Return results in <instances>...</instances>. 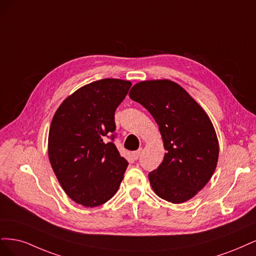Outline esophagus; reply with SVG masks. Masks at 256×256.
Instances as JSON below:
<instances>
[{"instance_id": "esophagus-1", "label": "esophagus", "mask_w": 256, "mask_h": 256, "mask_svg": "<svg viewBox=\"0 0 256 256\" xmlns=\"http://www.w3.org/2000/svg\"><path fill=\"white\" fill-rule=\"evenodd\" d=\"M140 153H142V150L134 151V152H132V156H133L134 160H138L139 156H140Z\"/></svg>"}]
</instances>
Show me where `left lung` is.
<instances>
[{"label":"left lung","instance_id":"left-lung-1","mask_svg":"<svg viewBox=\"0 0 256 256\" xmlns=\"http://www.w3.org/2000/svg\"><path fill=\"white\" fill-rule=\"evenodd\" d=\"M128 96L152 114L166 150L158 168L149 173L154 192L176 204L192 199L208 184L218 162V139L208 114L169 80L140 82Z\"/></svg>","mask_w":256,"mask_h":256}]
</instances>
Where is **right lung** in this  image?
<instances>
[{
	"instance_id": "add662e5",
	"label": "right lung",
	"mask_w": 256,
	"mask_h": 256,
	"mask_svg": "<svg viewBox=\"0 0 256 256\" xmlns=\"http://www.w3.org/2000/svg\"><path fill=\"white\" fill-rule=\"evenodd\" d=\"M132 86L104 78L78 89L57 108L48 132V160L64 192L86 208L114 196L128 166L114 139V112Z\"/></svg>"
}]
</instances>
